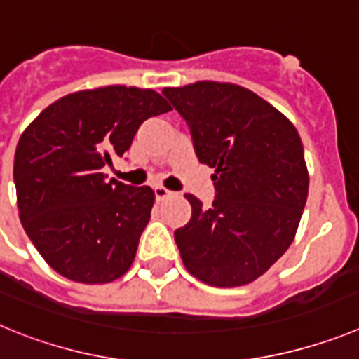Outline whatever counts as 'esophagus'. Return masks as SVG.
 I'll return each instance as SVG.
<instances>
[{
  "instance_id": "1",
  "label": "esophagus",
  "mask_w": 359,
  "mask_h": 359,
  "mask_svg": "<svg viewBox=\"0 0 359 359\" xmlns=\"http://www.w3.org/2000/svg\"><path fill=\"white\" fill-rule=\"evenodd\" d=\"M172 194H174L172 190L165 189V187H161V185L154 187V196H156L158 201H163V199H169Z\"/></svg>"
}]
</instances>
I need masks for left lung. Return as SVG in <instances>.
<instances>
[{"mask_svg":"<svg viewBox=\"0 0 359 359\" xmlns=\"http://www.w3.org/2000/svg\"><path fill=\"white\" fill-rule=\"evenodd\" d=\"M189 123L199 161L215 172L205 208L174 231L187 271L208 286L236 287L266 273L293 243L309 174L293 123L264 98L230 82L163 88Z\"/></svg>","mask_w":359,"mask_h":359,"instance_id":"1","label":"left lung"}]
</instances>
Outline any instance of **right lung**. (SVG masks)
<instances>
[{"label": "right lung", "instance_id": "add662e5", "mask_svg": "<svg viewBox=\"0 0 359 359\" xmlns=\"http://www.w3.org/2000/svg\"><path fill=\"white\" fill-rule=\"evenodd\" d=\"M170 109L154 90L106 86L59 98L25 129L14 156L19 219L57 273L106 284L131 268L154 190L107 182L102 169Z\"/></svg>", "mask_w": 359, "mask_h": 359}]
</instances>
